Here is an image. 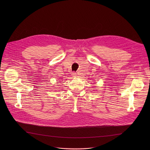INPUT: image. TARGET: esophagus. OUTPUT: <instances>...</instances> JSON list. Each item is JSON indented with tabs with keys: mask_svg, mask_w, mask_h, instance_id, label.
<instances>
[{
	"mask_svg": "<svg viewBox=\"0 0 150 150\" xmlns=\"http://www.w3.org/2000/svg\"><path fill=\"white\" fill-rule=\"evenodd\" d=\"M75 75H76V73H75V72H73L72 73V75L74 76H75Z\"/></svg>",
	"mask_w": 150,
	"mask_h": 150,
	"instance_id": "34e87169",
	"label": "esophagus"
}]
</instances>
